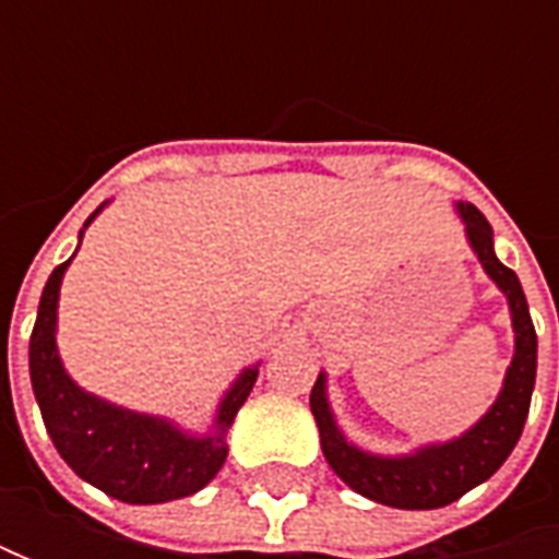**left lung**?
Instances as JSON below:
<instances>
[{
	"label": "left lung",
	"instance_id": "8db88e82",
	"mask_svg": "<svg viewBox=\"0 0 559 559\" xmlns=\"http://www.w3.org/2000/svg\"><path fill=\"white\" fill-rule=\"evenodd\" d=\"M457 214L466 224V242L476 251L488 280L507 295L510 320H513V360L507 367L504 389L498 392V401L488 407V414L457 439L423 444L414 454H401V457H382L357 448L342 436L326 397V373L317 376L311 389V414L320 429L323 457L335 469V476L348 488H355L357 495L397 510L448 507L463 498L469 488L491 479L523 436L528 401L535 389L538 338L528 317L523 286L516 273L498 261L495 233L483 217V211L476 204L457 202Z\"/></svg>",
	"mask_w": 559,
	"mask_h": 559
}]
</instances>
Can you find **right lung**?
I'll use <instances>...</instances> for the list:
<instances>
[{"instance_id":"right-lung-1","label":"right lung","mask_w":559,"mask_h":559,"mask_svg":"<svg viewBox=\"0 0 559 559\" xmlns=\"http://www.w3.org/2000/svg\"><path fill=\"white\" fill-rule=\"evenodd\" d=\"M102 207L105 204H98L90 214V221L80 229V239ZM71 261L52 270L39 298L31 335L33 395L61 461L80 479L96 485L98 491L123 504H164L202 491L224 466L226 432L258 379V364L246 367L226 389L217 404L214 429L207 436H189L170 419L136 414L83 392L68 376L55 345L58 292Z\"/></svg>"}]
</instances>
